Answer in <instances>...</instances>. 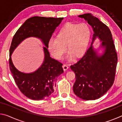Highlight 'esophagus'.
I'll use <instances>...</instances> for the list:
<instances>
[{
    "instance_id": "34e87169",
    "label": "esophagus",
    "mask_w": 122,
    "mask_h": 122,
    "mask_svg": "<svg viewBox=\"0 0 122 122\" xmlns=\"http://www.w3.org/2000/svg\"><path fill=\"white\" fill-rule=\"evenodd\" d=\"M62 67H63V70L64 71H67V70L69 68V67L68 66V65H63V66H62Z\"/></svg>"
}]
</instances>
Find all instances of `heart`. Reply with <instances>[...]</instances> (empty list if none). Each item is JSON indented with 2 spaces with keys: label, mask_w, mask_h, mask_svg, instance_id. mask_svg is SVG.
Listing matches in <instances>:
<instances>
[{
  "label": "heart",
  "mask_w": 122,
  "mask_h": 122,
  "mask_svg": "<svg viewBox=\"0 0 122 122\" xmlns=\"http://www.w3.org/2000/svg\"><path fill=\"white\" fill-rule=\"evenodd\" d=\"M90 34V27L86 23L66 24L57 32L56 38L49 39L48 49L55 58L61 60L67 48L69 51L68 58L71 60L73 55L80 56L86 51Z\"/></svg>",
  "instance_id": "1"
}]
</instances>
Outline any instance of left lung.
Masks as SVG:
<instances>
[{"label": "left lung", "mask_w": 122, "mask_h": 122, "mask_svg": "<svg viewBox=\"0 0 122 122\" xmlns=\"http://www.w3.org/2000/svg\"><path fill=\"white\" fill-rule=\"evenodd\" d=\"M92 26L94 31L91 46L84 56L71 66L75 74L73 86L74 94L84 100H95L108 92L114 82L117 64V54L112 34L106 25L90 13L78 15ZM98 37L105 47L102 56L97 54L92 48L94 40Z\"/></svg>", "instance_id": "8db88e82"}]
</instances>
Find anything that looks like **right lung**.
<instances>
[{
	"instance_id": "add662e5",
	"label": "right lung",
	"mask_w": 122,
	"mask_h": 122,
	"mask_svg": "<svg viewBox=\"0 0 122 122\" xmlns=\"http://www.w3.org/2000/svg\"><path fill=\"white\" fill-rule=\"evenodd\" d=\"M63 18L33 16L22 25L14 34L10 48V69L18 88L22 94L33 100H41L53 93L57 77L63 73L62 63L50 56L48 42L56 27ZM36 37L45 45V59L41 67L33 73L26 74L16 70L12 63L11 55L25 39Z\"/></svg>"
}]
</instances>
